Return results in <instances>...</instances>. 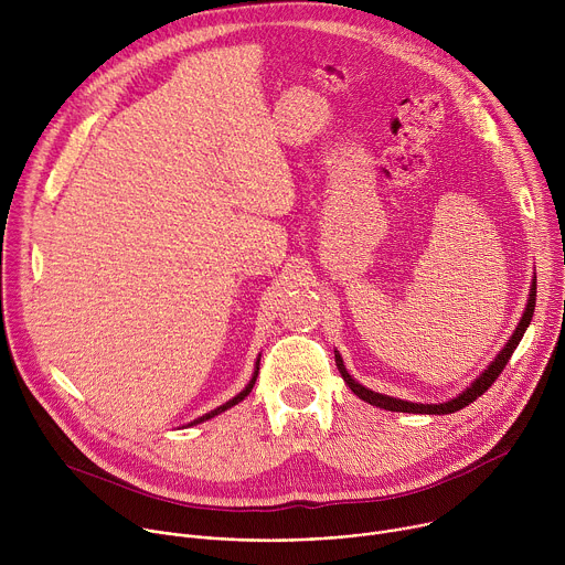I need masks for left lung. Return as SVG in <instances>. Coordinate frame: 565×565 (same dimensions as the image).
<instances>
[{
	"mask_svg": "<svg viewBox=\"0 0 565 565\" xmlns=\"http://www.w3.org/2000/svg\"><path fill=\"white\" fill-rule=\"evenodd\" d=\"M534 303H536V277H532V284H530V297H527V303H525V310H523V317L519 321V327L514 329L512 338L505 342V347L499 351V355L488 364V369L482 371L465 391H460L456 397L447 399V402H438V405H423V402H409V399H399V397H393V395H384V393H377V391H371L366 388L364 384H360L358 380H353V375L347 371L344 366V360L340 355V351H335V364H338V371L342 373L344 382L349 384V388L364 402H369V405L373 407H380V409H386V412H402V414H429V416H445V414H454V412H460L462 407L471 405V402L486 393L494 380L501 375V371L505 369V364L510 362L514 349L519 347L523 333L527 331L530 321H532V315H534Z\"/></svg>",
	"mask_w": 565,
	"mask_h": 565,
	"instance_id": "left-lung-1",
	"label": "left lung"
}]
</instances>
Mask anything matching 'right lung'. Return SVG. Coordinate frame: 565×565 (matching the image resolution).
I'll return each instance as SVG.
<instances>
[{
    "label": "right lung",
    "instance_id": "right-lung-1",
    "mask_svg": "<svg viewBox=\"0 0 565 565\" xmlns=\"http://www.w3.org/2000/svg\"><path fill=\"white\" fill-rule=\"evenodd\" d=\"M259 360H262V355L257 358V362H255V373H253V377H250V382L246 384V388L244 391H238L232 399H227L225 405H221V407H216V409H212L210 414H205V416H201V418H196V420H192L188 427H192V425H199V423H205V420H210V418H214V416H218V414H223V412H227V409H232L234 405H238L241 399L244 397H248V393L253 391V386H255V382H257V375H259Z\"/></svg>",
    "mask_w": 565,
    "mask_h": 565
}]
</instances>
